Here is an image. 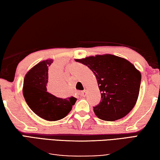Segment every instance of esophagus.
Segmentation results:
<instances>
[{
  "label": "esophagus",
  "instance_id": "obj_1",
  "mask_svg": "<svg viewBox=\"0 0 160 160\" xmlns=\"http://www.w3.org/2000/svg\"><path fill=\"white\" fill-rule=\"evenodd\" d=\"M86 92H87V91L84 90V91H83V92H80V96H81V97H85V95H86Z\"/></svg>",
  "mask_w": 160,
  "mask_h": 160
}]
</instances>
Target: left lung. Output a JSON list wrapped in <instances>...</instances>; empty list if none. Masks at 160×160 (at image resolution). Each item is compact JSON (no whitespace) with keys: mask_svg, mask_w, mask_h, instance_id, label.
<instances>
[{"mask_svg":"<svg viewBox=\"0 0 160 160\" xmlns=\"http://www.w3.org/2000/svg\"><path fill=\"white\" fill-rule=\"evenodd\" d=\"M87 66L96 76L101 101L94 112L104 121H115L133 109L139 96L141 73L126 59L106 54L76 60Z\"/></svg>","mask_w":160,"mask_h":160,"instance_id":"obj_1","label":"left lung"}]
</instances>
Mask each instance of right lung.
I'll list each match as a JSON object with an SVG mask.
<instances>
[{"label": "right lung", "instance_id": "add662e5", "mask_svg": "<svg viewBox=\"0 0 160 160\" xmlns=\"http://www.w3.org/2000/svg\"><path fill=\"white\" fill-rule=\"evenodd\" d=\"M52 59L43 61L26 73L23 81V94L25 100L36 114L48 121H57L64 118L77 102L73 97L58 98L46 89L48 71Z\"/></svg>", "mask_w": 160, "mask_h": 160}]
</instances>
